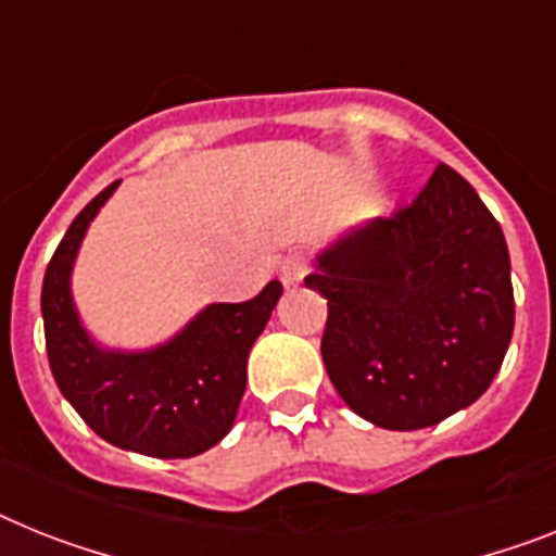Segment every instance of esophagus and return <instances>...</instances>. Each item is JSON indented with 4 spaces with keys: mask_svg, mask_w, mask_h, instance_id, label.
Returning a JSON list of instances; mask_svg holds the SVG:
<instances>
[{
    "mask_svg": "<svg viewBox=\"0 0 556 556\" xmlns=\"http://www.w3.org/2000/svg\"><path fill=\"white\" fill-rule=\"evenodd\" d=\"M307 274V256L305 254H291L282 260V268H279V277L286 282L288 288L291 286H300L302 279Z\"/></svg>",
    "mask_w": 556,
    "mask_h": 556,
    "instance_id": "esophagus-1",
    "label": "esophagus"
}]
</instances>
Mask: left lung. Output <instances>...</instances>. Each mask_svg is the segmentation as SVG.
<instances>
[{
	"label": "left lung",
	"mask_w": 556,
	"mask_h": 556,
	"mask_svg": "<svg viewBox=\"0 0 556 556\" xmlns=\"http://www.w3.org/2000/svg\"><path fill=\"white\" fill-rule=\"evenodd\" d=\"M321 358L365 421L424 429L486 393L515 330L511 263L478 191L438 163L418 198L316 256Z\"/></svg>",
	"instance_id": "1"
}]
</instances>
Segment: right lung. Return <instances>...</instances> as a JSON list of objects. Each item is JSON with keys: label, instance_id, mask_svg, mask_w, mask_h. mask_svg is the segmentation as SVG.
<instances>
[{"label": "right lung", "instance_id": "add662e5", "mask_svg": "<svg viewBox=\"0 0 556 556\" xmlns=\"http://www.w3.org/2000/svg\"><path fill=\"white\" fill-rule=\"evenodd\" d=\"M121 180L78 212L41 282L53 379L84 424L112 446L149 458H194L228 435L245 393L249 350L268 325L282 286L270 279L249 302L203 307L175 339L141 353L98 348L70 293L87 226Z\"/></svg>", "mask_w": 556, "mask_h": 556}]
</instances>
